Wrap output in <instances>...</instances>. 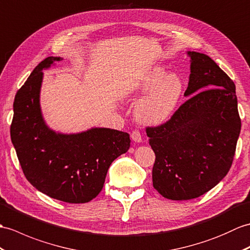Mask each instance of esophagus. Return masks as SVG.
I'll list each match as a JSON object with an SVG mask.
<instances>
[{"label":"esophagus","instance_id":"esophagus-1","mask_svg":"<svg viewBox=\"0 0 250 250\" xmlns=\"http://www.w3.org/2000/svg\"><path fill=\"white\" fill-rule=\"evenodd\" d=\"M131 137H132L133 141L136 142V143H141L142 142V135H141V133H139L138 130L133 131L131 133Z\"/></svg>","mask_w":250,"mask_h":250}]
</instances>
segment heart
Returning a JSON list of instances; mask_svg holds the SVG:
<instances>
[{
  "mask_svg": "<svg viewBox=\"0 0 250 250\" xmlns=\"http://www.w3.org/2000/svg\"><path fill=\"white\" fill-rule=\"evenodd\" d=\"M184 91L182 79L160 66L148 69L131 80L125 95L141 97L146 93L135 108L136 119L144 125H156L165 123L175 111Z\"/></svg>",
  "mask_w": 250,
  "mask_h": 250,
  "instance_id": "obj_1",
  "label": "heart"
}]
</instances>
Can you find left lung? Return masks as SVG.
Listing matches in <instances>:
<instances>
[{"mask_svg": "<svg viewBox=\"0 0 250 250\" xmlns=\"http://www.w3.org/2000/svg\"><path fill=\"white\" fill-rule=\"evenodd\" d=\"M188 55L190 74L184 96H193L165 124L146 127L155 153L153 188L171 200L197 198L222 181L241 132L233 81L208 55Z\"/></svg>", "mask_w": 250, "mask_h": 250, "instance_id": "obj_1", "label": "left lung"}]
</instances>
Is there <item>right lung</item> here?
I'll use <instances>...</instances> for the list:
<instances>
[{
	"mask_svg": "<svg viewBox=\"0 0 250 250\" xmlns=\"http://www.w3.org/2000/svg\"><path fill=\"white\" fill-rule=\"evenodd\" d=\"M49 56L17 91L10 137L27 181L51 198L85 204L100 193L109 166L130 148V135L107 127L62 134L45 125L39 97L43 69L61 62Z\"/></svg>",
	"mask_w": 250,
	"mask_h": 250,
	"instance_id": "right-lung-1",
	"label": "right lung"
}]
</instances>
